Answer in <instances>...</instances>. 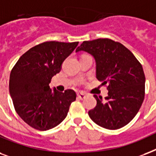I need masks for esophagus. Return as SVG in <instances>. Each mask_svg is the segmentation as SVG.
<instances>
[{"instance_id":"obj_1","label":"esophagus","mask_w":156,"mask_h":156,"mask_svg":"<svg viewBox=\"0 0 156 156\" xmlns=\"http://www.w3.org/2000/svg\"><path fill=\"white\" fill-rule=\"evenodd\" d=\"M77 97L79 98L80 100H83L85 98V94H83V93H78V94H77Z\"/></svg>"}]
</instances>
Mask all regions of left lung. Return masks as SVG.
I'll list each match as a JSON object with an SVG mask.
<instances>
[{"instance_id":"1","label":"left lung","mask_w":156,"mask_h":156,"mask_svg":"<svg viewBox=\"0 0 156 156\" xmlns=\"http://www.w3.org/2000/svg\"><path fill=\"white\" fill-rule=\"evenodd\" d=\"M84 51L94 57L96 77L107 84L108 95H94L97 105L89 112L95 124L107 129H118L132 120L145 96L144 72L138 60L123 44L111 39L84 41L76 52Z\"/></svg>"}]
</instances>
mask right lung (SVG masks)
<instances>
[{
	"label": "right lung",
	"mask_w": 156,
	"mask_h": 156,
	"mask_svg": "<svg viewBox=\"0 0 156 156\" xmlns=\"http://www.w3.org/2000/svg\"><path fill=\"white\" fill-rule=\"evenodd\" d=\"M79 42L46 41L22 55L9 76V94L15 111L33 129L45 131L56 127L66 118L76 92L52 90V77Z\"/></svg>",
	"instance_id": "obj_1"
}]
</instances>
